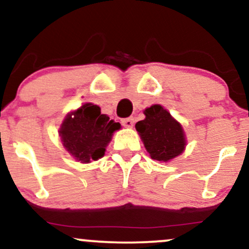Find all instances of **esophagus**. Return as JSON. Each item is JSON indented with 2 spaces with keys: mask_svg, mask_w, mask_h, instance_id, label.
Returning a JSON list of instances; mask_svg holds the SVG:
<instances>
[{
  "mask_svg": "<svg viewBox=\"0 0 249 249\" xmlns=\"http://www.w3.org/2000/svg\"><path fill=\"white\" fill-rule=\"evenodd\" d=\"M134 124V119L132 118V117H128V118H124L122 119V125L124 127H127V128H131L133 126Z\"/></svg>",
  "mask_w": 249,
  "mask_h": 249,
  "instance_id": "esophagus-1",
  "label": "esophagus"
}]
</instances>
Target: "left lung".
<instances>
[{
  "mask_svg": "<svg viewBox=\"0 0 249 249\" xmlns=\"http://www.w3.org/2000/svg\"><path fill=\"white\" fill-rule=\"evenodd\" d=\"M145 119L136 124L144 146L154 160L168 161L184 152V130L167 110L156 104L144 111Z\"/></svg>",
  "mask_w": 249,
  "mask_h": 249,
  "instance_id": "1",
  "label": "left lung"
}]
</instances>
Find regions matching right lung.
Wrapping results in <instances>:
<instances>
[{
    "label": "right lung",
    "instance_id": "1",
    "mask_svg": "<svg viewBox=\"0 0 249 249\" xmlns=\"http://www.w3.org/2000/svg\"><path fill=\"white\" fill-rule=\"evenodd\" d=\"M119 128V123L102 115L101 107L85 103L68 113L58 133L65 150L76 160L87 164L104 156L113 132Z\"/></svg>",
    "mask_w": 249,
    "mask_h": 249
}]
</instances>
